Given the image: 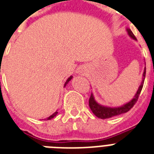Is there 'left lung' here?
Listing matches in <instances>:
<instances>
[{
	"label": "left lung",
	"instance_id": "obj_1",
	"mask_svg": "<svg viewBox=\"0 0 154 154\" xmlns=\"http://www.w3.org/2000/svg\"><path fill=\"white\" fill-rule=\"evenodd\" d=\"M127 32L129 35L131 36V38H134V39H137L136 37L134 36V35L133 34V32H131L130 29H127ZM145 77H146V69H145L144 73H143V80H142V82L141 84V85L139 86L138 88V92L136 93L134 98L131 101H130L129 103H126L123 106H121V107H103V106H101L100 104L96 102V100H94V97L92 96V94H91L89 98V100H88V103H89V107L90 109L92 110V112H93L95 116H97L98 118L100 119H109L114 117V116H119V115H121V114L126 113V112H129L130 110L134 107V105L135 104L136 102L138 101V97H139L140 93H141V91L142 89V87H143V84H144L145 81Z\"/></svg>",
	"mask_w": 154,
	"mask_h": 154
}]
</instances>
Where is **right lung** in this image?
Here are the masks:
<instances>
[{"mask_svg":"<svg viewBox=\"0 0 154 154\" xmlns=\"http://www.w3.org/2000/svg\"><path fill=\"white\" fill-rule=\"evenodd\" d=\"M71 79H72V77H69L68 79H67V81H66V84H65V85H66V84L68 83L69 81H70V80H71ZM57 112H54V114H53V115H51V116H50V117H48V118H47V119H45V120H50V119H53V118H54V116H57Z\"/></svg>","mask_w":154,"mask_h":154,"instance_id":"obj_1","label":"right lung"}]
</instances>
